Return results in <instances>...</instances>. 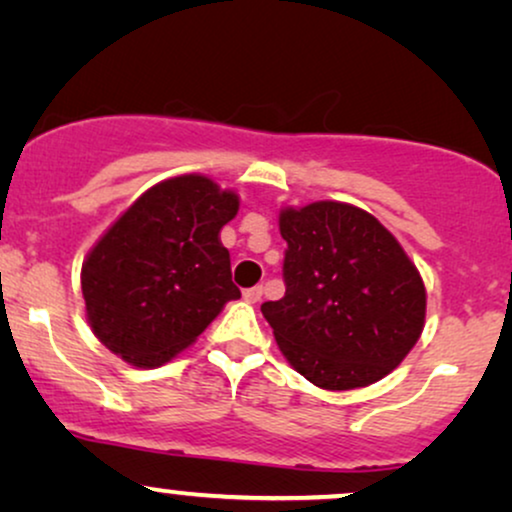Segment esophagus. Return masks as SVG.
I'll return each mask as SVG.
<instances>
[{
    "label": "esophagus",
    "mask_w": 512,
    "mask_h": 512,
    "mask_svg": "<svg viewBox=\"0 0 512 512\" xmlns=\"http://www.w3.org/2000/svg\"><path fill=\"white\" fill-rule=\"evenodd\" d=\"M243 300L250 302V304H257L262 300V286H255V288H248L243 290Z\"/></svg>",
    "instance_id": "34e87169"
}]
</instances>
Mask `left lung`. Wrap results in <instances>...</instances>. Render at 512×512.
Masks as SVG:
<instances>
[{
  "label": "left lung",
  "instance_id": "left-lung-1",
  "mask_svg": "<svg viewBox=\"0 0 512 512\" xmlns=\"http://www.w3.org/2000/svg\"><path fill=\"white\" fill-rule=\"evenodd\" d=\"M286 295L264 302L276 345L321 390L368 387L390 375L425 326L416 264L371 212L340 200L281 208Z\"/></svg>",
  "mask_w": 512,
  "mask_h": 512
}]
</instances>
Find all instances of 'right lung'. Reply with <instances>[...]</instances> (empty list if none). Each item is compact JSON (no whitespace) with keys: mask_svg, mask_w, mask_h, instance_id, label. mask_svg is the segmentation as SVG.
<instances>
[{"mask_svg":"<svg viewBox=\"0 0 512 512\" xmlns=\"http://www.w3.org/2000/svg\"><path fill=\"white\" fill-rule=\"evenodd\" d=\"M238 208L236 191L198 172L141 193L82 262L84 316L101 345L137 368L189 349L241 297L219 238Z\"/></svg>","mask_w":512,"mask_h":512,"instance_id":"right-lung-1","label":"right lung"}]
</instances>
